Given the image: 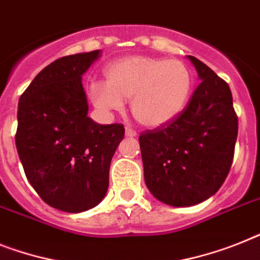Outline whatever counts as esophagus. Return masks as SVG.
I'll return each instance as SVG.
<instances>
[{
    "mask_svg": "<svg viewBox=\"0 0 260 260\" xmlns=\"http://www.w3.org/2000/svg\"><path fill=\"white\" fill-rule=\"evenodd\" d=\"M125 135H126V137H128V138H134V137H137V133H135L134 130H133V128L126 127Z\"/></svg>",
    "mask_w": 260,
    "mask_h": 260,
    "instance_id": "esophagus-1",
    "label": "esophagus"
}]
</instances>
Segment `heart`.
Masks as SVG:
<instances>
[{"label":"heart","mask_w":260,"mask_h":260,"mask_svg":"<svg viewBox=\"0 0 260 260\" xmlns=\"http://www.w3.org/2000/svg\"><path fill=\"white\" fill-rule=\"evenodd\" d=\"M106 83L93 82L90 100L101 111H118L132 98L133 117L145 127L159 128L174 122L191 95L192 74L179 59L132 55L111 62Z\"/></svg>","instance_id":"b5f03b06"}]
</instances>
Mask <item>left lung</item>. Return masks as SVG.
I'll return each instance as SVG.
<instances>
[{
  "mask_svg": "<svg viewBox=\"0 0 260 260\" xmlns=\"http://www.w3.org/2000/svg\"><path fill=\"white\" fill-rule=\"evenodd\" d=\"M187 58L202 81L190 104L174 122L139 135L146 186L173 207L198 205L219 190L238 135L229 85L198 58Z\"/></svg>",
  "mask_w": 260,
  "mask_h": 260,
  "instance_id": "8db88e82",
  "label": "left lung"
}]
</instances>
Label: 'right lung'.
I'll return each instance as SVG.
<instances>
[{"mask_svg": "<svg viewBox=\"0 0 260 260\" xmlns=\"http://www.w3.org/2000/svg\"><path fill=\"white\" fill-rule=\"evenodd\" d=\"M101 50L66 55L38 73L19 98L16 146L31 187L49 206L82 212L100 205L122 125L89 117L82 76Z\"/></svg>", "mask_w": 260, "mask_h": 260, "instance_id": "1", "label": "right lung"}]
</instances>
